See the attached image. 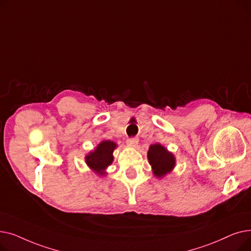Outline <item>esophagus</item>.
I'll list each match as a JSON object with an SVG mask.
<instances>
[{"label":"esophagus","mask_w":251,"mask_h":251,"mask_svg":"<svg viewBox=\"0 0 251 251\" xmlns=\"http://www.w3.org/2000/svg\"><path fill=\"white\" fill-rule=\"evenodd\" d=\"M137 143H138V138L137 137H129L127 139V144L130 147H136Z\"/></svg>","instance_id":"esophagus-1"}]
</instances>
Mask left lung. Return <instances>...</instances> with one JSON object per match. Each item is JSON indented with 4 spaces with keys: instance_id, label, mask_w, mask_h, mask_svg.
Listing matches in <instances>:
<instances>
[{
    "instance_id": "8db88e82",
    "label": "left lung",
    "mask_w": 251,
    "mask_h": 251,
    "mask_svg": "<svg viewBox=\"0 0 251 251\" xmlns=\"http://www.w3.org/2000/svg\"><path fill=\"white\" fill-rule=\"evenodd\" d=\"M148 157L150 164L151 165L153 174L157 178H161L171 172V170L175 166L174 155L159 143L152 144L150 147Z\"/></svg>"
}]
</instances>
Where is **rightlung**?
I'll return each mask as SVG.
<instances>
[{
    "instance_id": "right-lung-1",
    "label": "right lung",
    "mask_w": 251,
    "mask_h": 251,
    "mask_svg": "<svg viewBox=\"0 0 251 251\" xmlns=\"http://www.w3.org/2000/svg\"><path fill=\"white\" fill-rule=\"evenodd\" d=\"M115 148L116 143L113 141L104 140L100 142L95 151L86 155V164L97 173L103 175L104 169L113 162V151Z\"/></svg>"
}]
</instances>
